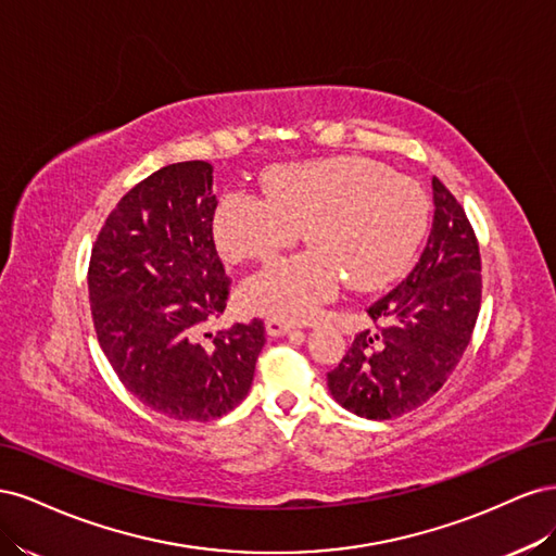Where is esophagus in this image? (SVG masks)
<instances>
[{"instance_id": "1", "label": "esophagus", "mask_w": 556, "mask_h": 556, "mask_svg": "<svg viewBox=\"0 0 556 556\" xmlns=\"http://www.w3.org/2000/svg\"><path fill=\"white\" fill-rule=\"evenodd\" d=\"M292 329H294V325L285 323V319H280V317H268L266 319V333L268 336H285V333H290Z\"/></svg>"}]
</instances>
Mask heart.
<instances>
[{"instance_id":"1","label":"heart","mask_w":556,"mask_h":556,"mask_svg":"<svg viewBox=\"0 0 556 556\" xmlns=\"http://www.w3.org/2000/svg\"><path fill=\"white\" fill-rule=\"evenodd\" d=\"M264 197L229 192L213 217L229 262L271 260L301 231L313 250L268 264L245 280L241 306L280 319H308L339 294L374 292L410 264L429 225V197L417 180L368 157H327L274 166Z\"/></svg>"}]
</instances>
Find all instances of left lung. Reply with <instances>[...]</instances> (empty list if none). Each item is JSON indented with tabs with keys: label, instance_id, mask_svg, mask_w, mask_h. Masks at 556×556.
Masks as SVG:
<instances>
[{
	"label": "left lung",
	"instance_id": "left-lung-1",
	"mask_svg": "<svg viewBox=\"0 0 556 556\" xmlns=\"http://www.w3.org/2000/svg\"><path fill=\"white\" fill-rule=\"evenodd\" d=\"M433 225L401 285L366 308L374 329L355 336L327 374L333 399L366 419H392L429 401L470 343L482 301L480 245L462 204L433 178Z\"/></svg>",
	"mask_w": 556,
	"mask_h": 556
}]
</instances>
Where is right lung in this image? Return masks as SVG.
<instances>
[{"instance_id":"right-lung-1","label":"right lung","mask_w":556,"mask_h":556,"mask_svg":"<svg viewBox=\"0 0 556 556\" xmlns=\"http://www.w3.org/2000/svg\"><path fill=\"white\" fill-rule=\"evenodd\" d=\"M215 208L208 162L162 166L109 213L88 268L94 331L115 376L148 408L185 422L237 408L266 343L260 317L199 339L231 285L213 241Z\"/></svg>"}]
</instances>
